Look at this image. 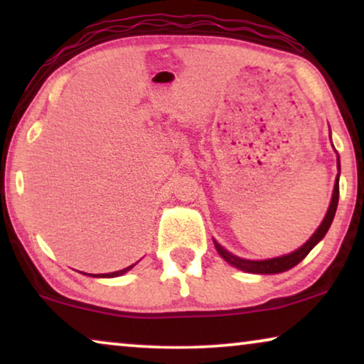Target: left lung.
<instances>
[{
	"label": "left lung",
	"instance_id": "left-lung-1",
	"mask_svg": "<svg viewBox=\"0 0 364 364\" xmlns=\"http://www.w3.org/2000/svg\"><path fill=\"white\" fill-rule=\"evenodd\" d=\"M340 171H341V168H340V157H338V176H336L335 188H333L331 202H330V207H328L326 215H325V218H323V222L320 223V227H318L315 230V233H313V235L308 238L306 243H303V245L300 248H296L295 252L288 253V255L277 257V258H268V260H247V258L233 255V253L225 250V248H223L217 240H213L218 255H220L227 263H230L232 267L238 268V270L247 272V273H258V275H272V273H282V272H287L295 265H298V263H300L303 258H305L308 253L313 250V247H315L318 242L323 240V237L326 235L328 228L331 227V222H333V218H335V213H336L338 198H340Z\"/></svg>",
	"mask_w": 364,
	"mask_h": 364
}]
</instances>
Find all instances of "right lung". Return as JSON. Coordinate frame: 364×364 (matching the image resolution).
Listing matches in <instances>:
<instances>
[{"mask_svg":"<svg viewBox=\"0 0 364 364\" xmlns=\"http://www.w3.org/2000/svg\"><path fill=\"white\" fill-rule=\"evenodd\" d=\"M134 265H136V263H134ZM134 265L127 267V268H122V270H119V272H112V273H99V275H94V273H84V275L94 277V278H114V277H121V275H124V273H127Z\"/></svg>","mask_w":364,"mask_h":364,"instance_id":"1","label":"right lung"}]
</instances>
